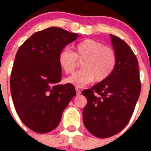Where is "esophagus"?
Wrapping results in <instances>:
<instances>
[{
	"label": "esophagus",
	"instance_id": "1",
	"mask_svg": "<svg viewBox=\"0 0 151 151\" xmlns=\"http://www.w3.org/2000/svg\"><path fill=\"white\" fill-rule=\"evenodd\" d=\"M75 91H76V92H77V96H80V94H81V91H80V89H79V88H75Z\"/></svg>",
	"mask_w": 151,
	"mask_h": 151
}]
</instances>
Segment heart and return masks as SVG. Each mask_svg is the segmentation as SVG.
Segmentation results:
<instances>
[{
    "label": "heart",
    "mask_w": 151,
    "mask_h": 151,
    "mask_svg": "<svg viewBox=\"0 0 151 151\" xmlns=\"http://www.w3.org/2000/svg\"><path fill=\"white\" fill-rule=\"evenodd\" d=\"M82 62L81 70L68 77L66 83L82 88L94 80L96 83L106 80L112 74L117 63L116 52L93 39H85L74 47V51L65 49L58 56V63L66 74H72Z\"/></svg>",
    "instance_id": "heart-1"
}]
</instances>
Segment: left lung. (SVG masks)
<instances>
[{"label": "left lung", "instance_id": "1", "mask_svg": "<svg viewBox=\"0 0 151 151\" xmlns=\"http://www.w3.org/2000/svg\"><path fill=\"white\" fill-rule=\"evenodd\" d=\"M116 52L113 72L82 93L88 100L83 109V122L95 137L107 138L122 131L132 116L141 91L138 60L129 45L111 35Z\"/></svg>", "mask_w": 151, "mask_h": 151}]
</instances>
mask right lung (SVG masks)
Returning a JSON list of instances; mask_svg holds the SVG:
<instances>
[{
    "mask_svg": "<svg viewBox=\"0 0 151 151\" xmlns=\"http://www.w3.org/2000/svg\"><path fill=\"white\" fill-rule=\"evenodd\" d=\"M77 33L51 27L36 32L18 50L11 74L10 88L21 121L32 131L45 134L58 126L63 110L76 95L74 85H58V56Z\"/></svg>",
    "mask_w": 151,
    "mask_h": 151,
    "instance_id": "1",
    "label": "right lung"
}]
</instances>
